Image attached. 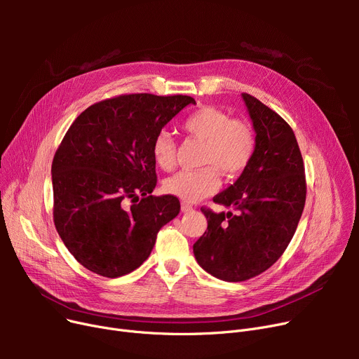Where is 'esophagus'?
<instances>
[{
  "instance_id": "1",
  "label": "esophagus",
  "mask_w": 359,
  "mask_h": 359,
  "mask_svg": "<svg viewBox=\"0 0 359 359\" xmlns=\"http://www.w3.org/2000/svg\"><path fill=\"white\" fill-rule=\"evenodd\" d=\"M182 211L183 212H191V211H194V206L191 203H187V202H182Z\"/></svg>"
}]
</instances>
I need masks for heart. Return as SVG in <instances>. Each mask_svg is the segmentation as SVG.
I'll list each match as a JSON object with an SVG mask.
<instances>
[{
  "label": "heart",
  "mask_w": 359,
  "mask_h": 359,
  "mask_svg": "<svg viewBox=\"0 0 359 359\" xmlns=\"http://www.w3.org/2000/svg\"><path fill=\"white\" fill-rule=\"evenodd\" d=\"M186 134L203 141L199 163L205 167L180 170L164 180V192L184 202H198L212 195L219 187V176L236 179L246 172L256 153V132L253 126L233 119L230 113L214 106H201L187 115L182 123ZM177 145L167 130H160L151 142V156L163 170L176 164Z\"/></svg>",
  "instance_id": "obj_1"
}]
</instances>
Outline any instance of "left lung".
<instances>
[{
	"label": "left lung",
	"instance_id": "obj_1",
	"mask_svg": "<svg viewBox=\"0 0 359 359\" xmlns=\"http://www.w3.org/2000/svg\"><path fill=\"white\" fill-rule=\"evenodd\" d=\"M256 130V153L246 172L214 198L233 212L201 208L208 227L194 244L212 276L241 282L269 269L288 248L307 195L303 156L292 128L276 111L243 93Z\"/></svg>",
	"mask_w": 359,
	"mask_h": 359
}]
</instances>
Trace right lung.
Returning a JSON list of instances; mask_svg holds the SVG:
<instances>
[{"instance_id":"obj_1","label":"right lung","mask_w":359,"mask_h":359,"mask_svg":"<svg viewBox=\"0 0 359 359\" xmlns=\"http://www.w3.org/2000/svg\"><path fill=\"white\" fill-rule=\"evenodd\" d=\"M189 103L182 94H121L87 107L67 130L52 161L53 222L88 271L106 278L135 271L177 217L176 196L151 195V142Z\"/></svg>"}]
</instances>
